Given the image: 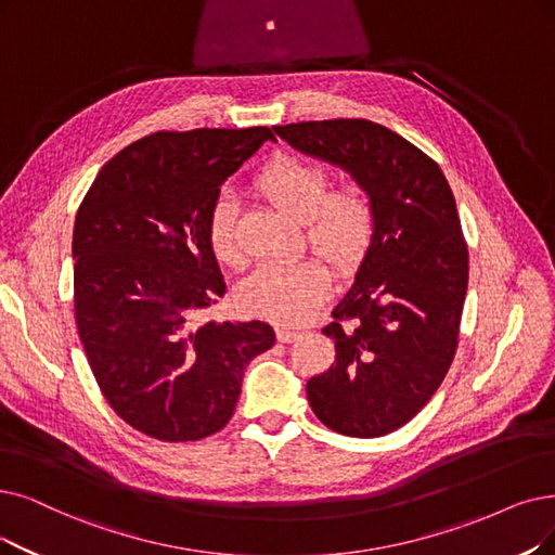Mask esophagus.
Returning a JSON list of instances; mask_svg holds the SVG:
<instances>
[{"label": "esophagus", "mask_w": 555, "mask_h": 555, "mask_svg": "<svg viewBox=\"0 0 555 555\" xmlns=\"http://www.w3.org/2000/svg\"><path fill=\"white\" fill-rule=\"evenodd\" d=\"M275 335H278V341H282V344H292V341H296V339L300 337V332H296L294 327H286V325H278V330H275Z\"/></svg>", "instance_id": "esophagus-1"}]
</instances>
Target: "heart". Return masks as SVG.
I'll use <instances>...</instances> for the list:
<instances>
[{
  "label": "heart",
  "mask_w": 555,
  "mask_h": 555,
  "mask_svg": "<svg viewBox=\"0 0 555 555\" xmlns=\"http://www.w3.org/2000/svg\"><path fill=\"white\" fill-rule=\"evenodd\" d=\"M257 191L273 207L307 228V241L335 269L350 271L369 253L375 207L360 184L330 191V170L298 157H278L257 177ZM209 248L218 261L241 266L238 209L230 195L218 197L207 218ZM332 275L317 257L263 263L236 286V302L250 314L282 323L312 317L327 298Z\"/></svg>",
  "instance_id": "1"
}]
</instances>
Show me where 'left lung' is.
<instances>
[{
  "mask_svg": "<svg viewBox=\"0 0 555 555\" xmlns=\"http://www.w3.org/2000/svg\"><path fill=\"white\" fill-rule=\"evenodd\" d=\"M273 129L371 195L373 243L323 327L337 360L307 380V401L335 433L387 435L430 401L457 348L469 259L453 191L428 154L378 122Z\"/></svg>",
  "mask_w": 555,
  "mask_h": 555,
  "instance_id": "obj_1",
  "label": "left lung"
}]
</instances>
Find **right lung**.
Segmentation results:
<instances>
[{
    "label": "right lung",
    "mask_w": 555,
    "mask_h": 555,
    "mask_svg": "<svg viewBox=\"0 0 555 555\" xmlns=\"http://www.w3.org/2000/svg\"><path fill=\"white\" fill-rule=\"evenodd\" d=\"M269 127L157 131L104 164L73 232L75 317L95 380L131 428L195 441L223 428L263 321H197L225 294L207 218Z\"/></svg>",
    "instance_id": "right-lung-1"
}]
</instances>
